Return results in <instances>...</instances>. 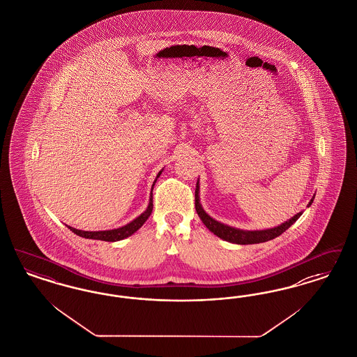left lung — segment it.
Here are the masks:
<instances>
[{
	"instance_id": "8db88e82",
	"label": "left lung",
	"mask_w": 357,
	"mask_h": 357,
	"mask_svg": "<svg viewBox=\"0 0 357 357\" xmlns=\"http://www.w3.org/2000/svg\"><path fill=\"white\" fill-rule=\"evenodd\" d=\"M312 202H314V197L310 200L308 207L311 206ZM195 208H197V213L199 215L200 220L203 222V224L208 228L212 234H216L218 237H220L228 243H234V244H238V245L259 244V243H265V241L273 240V238L278 237L280 234H282L286 229H289L302 215V212H298L291 219L282 222L281 225L269 228V229H261V231H244V229L229 227L227 224H222V222L215 220L213 218H211L208 213L204 211V208L202 207L200 197H199V181L197 182V190H195Z\"/></svg>"
}]
</instances>
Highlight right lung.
Wrapping results in <instances>:
<instances>
[{
  "instance_id": "add662e5",
  "label": "right lung",
  "mask_w": 357,
  "mask_h": 357,
  "mask_svg": "<svg viewBox=\"0 0 357 357\" xmlns=\"http://www.w3.org/2000/svg\"><path fill=\"white\" fill-rule=\"evenodd\" d=\"M162 172H163V170H160V172H158V175H157L154 183L151 185V192H150V199H149L148 208L145 209L138 218H135L133 222H130L129 224L123 225V227H120V228L108 229V231H80V229H76V228L70 227V225H67V227H68L75 234H77V236H80V237L92 238V240H101V241H109V243L120 241V240H123V238L132 236V234L137 232V231L145 224V222L149 219V216L151 215V211H153V188H154V185H155L157 179L160 178Z\"/></svg>"
}]
</instances>
